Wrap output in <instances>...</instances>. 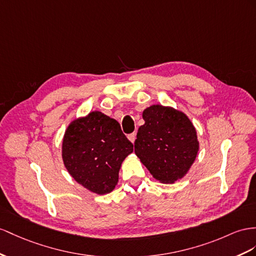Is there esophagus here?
Instances as JSON below:
<instances>
[{"instance_id": "34e87169", "label": "esophagus", "mask_w": 256, "mask_h": 256, "mask_svg": "<svg viewBox=\"0 0 256 256\" xmlns=\"http://www.w3.org/2000/svg\"><path fill=\"white\" fill-rule=\"evenodd\" d=\"M128 137V140H130V142H132L134 144V142H135V140H136V133H132V134H130Z\"/></svg>"}]
</instances>
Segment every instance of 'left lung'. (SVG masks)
Returning a JSON list of instances; mask_svg holds the SVG:
<instances>
[{
    "instance_id": "left-lung-1",
    "label": "left lung",
    "mask_w": 256,
    "mask_h": 256,
    "mask_svg": "<svg viewBox=\"0 0 256 256\" xmlns=\"http://www.w3.org/2000/svg\"><path fill=\"white\" fill-rule=\"evenodd\" d=\"M145 124L134 142L135 154L156 180L174 182L194 163L199 150L196 132L187 116L160 104L144 110Z\"/></svg>"
}]
</instances>
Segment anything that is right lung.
Returning <instances> with one entry per match:
<instances>
[{"instance_id":"obj_1","label":"right lung","mask_w":256,"mask_h":256,"mask_svg":"<svg viewBox=\"0 0 256 256\" xmlns=\"http://www.w3.org/2000/svg\"><path fill=\"white\" fill-rule=\"evenodd\" d=\"M133 152V144L120 124L100 111L74 120L62 142L66 168L78 184L98 194L112 192L122 161Z\"/></svg>"}]
</instances>
